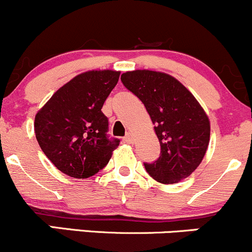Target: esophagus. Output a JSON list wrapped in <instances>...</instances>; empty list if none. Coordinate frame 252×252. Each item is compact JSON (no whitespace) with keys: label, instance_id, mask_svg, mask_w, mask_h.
<instances>
[{"label":"esophagus","instance_id":"1","mask_svg":"<svg viewBox=\"0 0 252 252\" xmlns=\"http://www.w3.org/2000/svg\"><path fill=\"white\" fill-rule=\"evenodd\" d=\"M124 141L128 142V144H133V142H134V135L131 133H128V134H126V136L124 137Z\"/></svg>","mask_w":252,"mask_h":252}]
</instances>
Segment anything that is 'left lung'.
I'll return each instance as SVG.
<instances>
[{
  "label": "left lung",
  "mask_w": 252,
  "mask_h": 252,
  "mask_svg": "<svg viewBox=\"0 0 252 252\" xmlns=\"http://www.w3.org/2000/svg\"><path fill=\"white\" fill-rule=\"evenodd\" d=\"M122 83L146 107L160 144V156L145 163L147 173L160 184H176L202 163L210 121L193 94L173 76L150 70L128 71Z\"/></svg>",
  "instance_id": "left-lung-1"
}]
</instances>
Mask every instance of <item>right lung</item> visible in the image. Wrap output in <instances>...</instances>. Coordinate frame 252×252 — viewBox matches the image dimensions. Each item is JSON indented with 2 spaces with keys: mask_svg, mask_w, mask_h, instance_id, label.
<instances>
[{
  "mask_svg": "<svg viewBox=\"0 0 252 252\" xmlns=\"http://www.w3.org/2000/svg\"><path fill=\"white\" fill-rule=\"evenodd\" d=\"M119 71L81 73L53 94L35 117L39 147L63 174L88 179L110 160L119 140L107 136L101 108L117 84Z\"/></svg>",
  "mask_w": 252,
  "mask_h": 252,
  "instance_id": "right-lung-1",
  "label": "right lung"
}]
</instances>
